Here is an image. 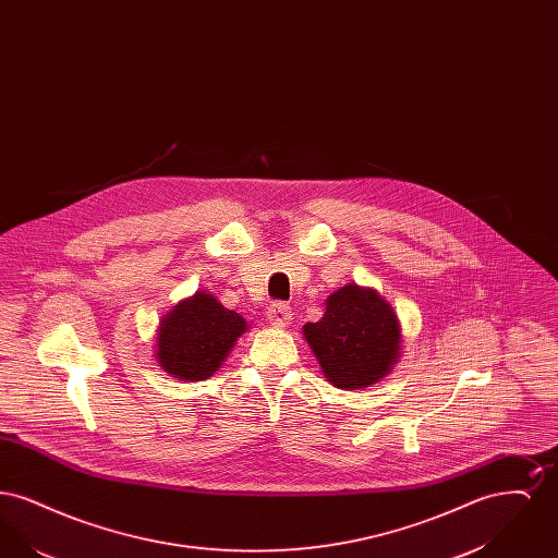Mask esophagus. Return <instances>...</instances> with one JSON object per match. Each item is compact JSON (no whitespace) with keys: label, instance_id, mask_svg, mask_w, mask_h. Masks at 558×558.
I'll return each mask as SVG.
<instances>
[{"label":"esophagus","instance_id":"1","mask_svg":"<svg viewBox=\"0 0 558 558\" xmlns=\"http://www.w3.org/2000/svg\"><path fill=\"white\" fill-rule=\"evenodd\" d=\"M266 316L269 326L282 328V326H287L292 319L291 307H289L287 303H282V301H276V303H271V305L267 307Z\"/></svg>","mask_w":558,"mask_h":558}]
</instances>
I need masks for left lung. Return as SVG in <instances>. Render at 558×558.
<instances>
[{
    "instance_id": "1",
    "label": "left lung",
    "mask_w": 558,
    "mask_h": 558,
    "mask_svg": "<svg viewBox=\"0 0 558 558\" xmlns=\"http://www.w3.org/2000/svg\"><path fill=\"white\" fill-rule=\"evenodd\" d=\"M303 335L322 374L339 389L368 387L391 371L399 349L393 307L371 289L347 284L326 301V314L307 322Z\"/></svg>"
}]
</instances>
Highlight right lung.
<instances>
[{
	"label": "right lung",
	"mask_w": 558,
	"mask_h": 558,
	"mask_svg": "<svg viewBox=\"0 0 558 558\" xmlns=\"http://www.w3.org/2000/svg\"><path fill=\"white\" fill-rule=\"evenodd\" d=\"M246 330V322L213 294L196 292L160 322L157 360L182 380L211 376Z\"/></svg>",
	"instance_id": "right-lung-1"
}]
</instances>
